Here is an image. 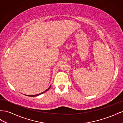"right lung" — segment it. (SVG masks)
<instances>
[{
  "instance_id": "right-lung-1",
  "label": "right lung",
  "mask_w": 123,
  "mask_h": 123,
  "mask_svg": "<svg viewBox=\"0 0 123 123\" xmlns=\"http://www.w3.org/2000/svg\"><path fill=\"white\" fill-rule=\"evenodd\" d=\"M50 87H51V86H50L49 87V88H48V89H47L46 91H44L43 92H42L41 93H40V94H37V95H27V96H31V97H33V96H38V95H41V94H43V93H45V92H46V91H47L48 90H49V89L50 88Z\"/></svg>"
}]
</instances>
